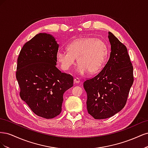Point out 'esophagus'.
Segmentation results:
<instances>
[{"label": "esophagus", "mask_w": 148, "mask_h": 148, "mask_svg": "<svg viewBox=\"0 0 148 148\" xmlns=\"http://www.w3.org/2000/svg\"><path fill=\"white\" fill-rule=\"evenodd\" d=\"M79 82H80V80L79 78H74V83H79Z\"/></svg>", "instance_id": "1"}]
</instances>
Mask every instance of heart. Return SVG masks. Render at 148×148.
<instances>
[{
    "label": "heart",
    "instance_id": "b5f03b06",
    "mask_svg": "<svg viewBox=\"0 0 148 148\" xmlns=\"http://www.w3.org/2000/svg\"><path fill=\"white\" fill-rule=\"evenodd\" d=\"M67 50L57 53V62L62 69L68 70L75 64L77 59L79 64L76 71L81 75L88 72L91 75L99 73L106 64L109 53L107 43L94 38L76 39L67 46Z\"/></svg>",
    "mask_w": 148,
    "mask_h": 148
}]
</instances>
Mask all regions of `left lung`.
Returning a JSON list of instances; mask_svg holds the SVG:
<instances>
[{"mask_svg":"<svg viewBox=\"0 0 148 148\" xmlns=\"http://www.w3.org/2000/svg\"><path fill=\"white\" fill-rule=\"evenodd\" d=\"M111 52L100 73L83 83L88 112L95 119L114 115L125 107L133 83V68L127 49L109 32Z\"/></svg>","mask_w":148,"mask_h":148,"instance_id":"left-lung-1","label":"left lung"}]
</instances>
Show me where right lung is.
I'll return each instance as SVG.
<instances>
[{"mask_svg":"<svg viewBox=\"0 0 148 148\" xmlns=\"http://www.w3.org/2000/svg\"><path fill=\"white\" fill-rule=\"evenodd\" d=\"M58 50L52 35L39 33L25 43L17 60L21 99L35 114L47 119L60 114L64 94L73 85L72 76L56 66Z\"/></svg>","mask_w":148,"mask_h":148,"instance_id":"add662e5","label":"right lung"}]
</instances>
